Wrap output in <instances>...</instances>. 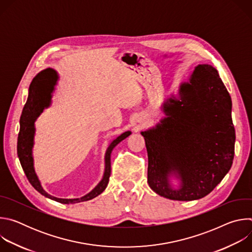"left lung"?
I'll use <instances>...</instances> for the list:
<instances>
[{
	"label": "left lung",
	"mask_w": 252,
	"mask_h": 252,
	"mask_svg": "<svg viewBox=\"0 0 252 252\" xmlns=\"http://www.w3.org/2000/svg\"><path fill=\"white\" fill-rule=\"evenodd\" d=\"M231 97L215 67L198 64L163 105L166 118L141 131L149 157L148 183L160 196L189 201L211 192L229 171L235 130ZM181 179L172 189L169 176Z\"/></svg>",
	"instance_id": "obj_1"
}]
</instances>
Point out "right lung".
Wrapping results in <instances>:
<instances>
[{
  "instance_id": "add662e5",
  "label": "right lung",
  "mask_w": 252,
  "mask_h": 252,
  "mask_svg": "<svg viewBox=\"0 0 252 252\" xmlns=\"http://www.w3.org/2000/svg\"><path fill=\"white\" fill-rule=\"evenodd\" d=\"M58 80V74L57 71L53 68H46L42 70L40 74L35 76L32 80V82L30 85L29 89V96L27 99V102L24 106L22 116L20 119V132L18 136V157L21 162V165L24 169V172L29 179L30 184L32 186V188L38 190L41 194L44 196L51 198L55 201L69 204V203H77L82 201H87L90 199H93L94 197L100 194L106 188L107 184L110 181L111 175V154L114 148L121 142L123 139L127 137L131 132L126 131L122 133L120 136H118L116 139H114L105 153V168L103 177L100 181V183L87 195L81 197V198H74V199H65V198H58L55 196L50 195L47 193L39 181V178L34 172L33 168V159L32 156V150L33 145V134H34V121L40 116V114L43 112L44 106H49L50 100H51V93L54 91V87ZM49 100V103H47V100ZM47 105L46 106L45 104Z\"/></svg>"
}]
</instances>
